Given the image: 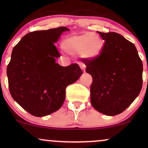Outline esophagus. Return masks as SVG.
<instances>
[{
	"instance_id": "1",
	"label": "esophagus",
	"mask_w": 148,
	"mask_h": 148,
	"mask_svg": "<svg viewBox=\"0 0 148 148\" xmlns=\"http://www.w3.org/2000/svg\"><path fill=\"white\" fill-rule=\"evenodd\" d=\"M79 66H80V67L82 68V69L84 71V72H85V69H86V65H85L84 63H82V62H81V63H79Z\"/></svg>"
}]
</instances>
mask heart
Masks as SVG:
<instances>
[{
  "label": "heart",
  "mask_w": 148,
  "mask_h": 148,
  "mask_svg": "<svg viewBox=\"0 0 148 148\" xmlns=\"http://www.w3.org/2000/svg\"><path fill=\"white\" fill-rule=\"evenodd\" d=\"M61 46L68 54L80 53L82 57L93 59L100 55L102 43L97 34L86 33L68 36L62 42Z\"/></svg>",
  "instance_id": "obj_1"
}]
</instances>
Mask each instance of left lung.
<instances>
[{
  "label": "left lung",
  "mask_w": 148,
  "mask_h": 148,
  "mask_svg": "<svg viewBox=\"0 0 148 148\" xmlns=\"http://www.w3.org/2000/svg\"><path fill=\"white\" fill-rule=\"evenodd\" d=\"M104 40L100 55L84 60L92 77L90 100L102 114L123 112L138 96L142 88L143 64L133 43L115 32H98Z\"/></svg>",
  "instance_id": "obj_1"
}]
</instances>
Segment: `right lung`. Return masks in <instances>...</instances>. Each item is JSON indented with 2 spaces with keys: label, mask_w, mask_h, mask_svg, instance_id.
I'll return each instance as SVG.
<instances>
[{
  "label": "right lung",
  "mask_w": 148,
  "mask_h": 148,
  "mask_svg": "<svg viewBox=\"0 0 148 148\" xmlns=\"http://www.w3.org/2000/svg\"><path fill=\"white\" fill-rule=\"evenodd\" d=\"M66 27L30 32L13 48L7 66L10 94L24 110L35 116L58 110L65 99V89L83 72L77 64L56 63L58 53L54 43Z\"/></svg>",
  "instance_id": "obj_1"
}]
</instances>
